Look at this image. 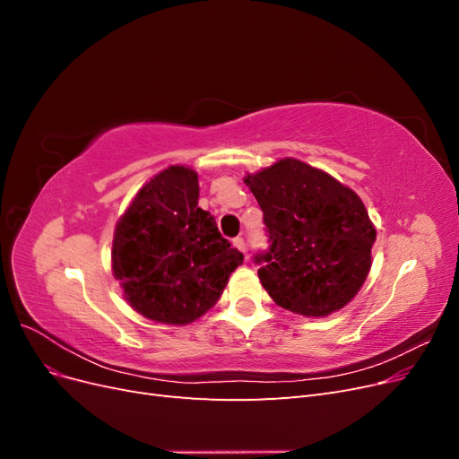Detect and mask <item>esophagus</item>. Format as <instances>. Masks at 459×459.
I'll return each mask as SVG.
<instances>
[{
	"mask_svg": "<svg viewBox=\"0 0 459 459\" xmlns=\"http://www.w3.org/2000/svg\"><path fill=\"white\" fill-rule=\"evenodd\" d=\"M233 247H235V248H239L241 253H245V251H247V247H245V239H243V238H235V239H233Z\"/></svg>",
	"mask_w": 459,
	"mask_h": 459,
	"instance_id": "obj_1",
	"label": "esophagus"
}]
</instances>
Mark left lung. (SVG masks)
<instances>
[{
    "label": "left lung",
    "mask_w": 459,
    "mask_h": 459,
    "mask_svg": "<svg viewBox=\"0 0 459 459\" xmlns=\"http://www.w3.org/2000/svg\"><path fill=\"white\" fill-rule=\"evenodd\" d=\"M245 184L264 212L268 251L258 277L281 308L319 317L341 310L364 285L375 228L356 193L329 174L283 159Z\"/></svg>",
    "instance_id": "8db88e82"
}]
</instances>
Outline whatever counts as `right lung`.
<instances>
[{
	"instance_id": "right-lung-1",
	"label": "right lung",
	"mask_w": 459,
	"mask_h": 459,
	"mask_svg": "<svg viewBox=\"0 0 459 459\" xmlns=\"http://www.w3.org/2000/svg\"><path fill=\"white\" fill-rule=\"evenodd\" d=\"M197 174L170 166L145 184L120 218L113 272L132 308L184 325L214 307L243 255L197 206Z\"/></svg>"
}]
</instances>
